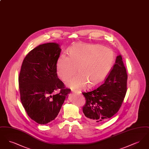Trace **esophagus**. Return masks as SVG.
<instances>
[{
    "label": "esophagus",
    "instance_id": "1",
    "mask_svg": "<svg viewBox=\"0 0 149 149\" xmlns=\"http://www.w3.org/2000/svg\"><path fill=\"white\" fill-rule=\"evenodd\" d=\"M72 93H74V94H79L78 92H74V91L72 92Z\"/></svg>",
    "mask_w": 149,
    "mask_h": 149
}]
</instances>
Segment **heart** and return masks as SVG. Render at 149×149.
<instances>
[{
	"instance_id": "b5f03b06",
	"label": "heart",
	"mask_w": 149,
	"mask_h": 149,
	"mask_svg": "<svg viewBox=\"0 0 149 149\" xmlns=\"http://www.w3.org/2000/svg\"><path fill=\"white\" fill-rule=\"evenodd\" d=\"M69 56L62 54L56 62V72L62 80H66L75 72L77 75L66 84L75 91L88 84L93 88L101 84L111 71L113 53L108 48L99 45L76 43L68 50Z\"/></svg>"
}]
</instances>
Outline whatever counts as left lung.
Instances as JSON below:
<instances>
[{
  "label": "left lung",
  "instance_id": "1",
  "mask_svg": "<svg viewBox=\"0 0 149 149\" xmlns=\"http://www.w3.org/2000/svg\"><path fill=\"white\" fill-rule=\"evenodd\" d=\"M127 81L126 70L118 55L104 84L91 92L83 93L86 99L83 111L86 120L100 124L116 113L127 92Z\"/></svg>",
  "mask_w": 149,
  "mask_h": 149
}]
</instances>
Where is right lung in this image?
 Segmentation results:
<instances>
[{
  "label": "right lung",
  "mask_w": 149,
  "mask_h": 149,
  "mask_svg": "<svg viewBox=\"0 0 149 149\" xmlns=\"http://www.w3.org/2000/svg\"><path fill=\"white\" fill-rule=\"evenodd\" d=\"M61 51L58 43L40 45L29 52L22 64L18 78L22 103L29 117L40 125L55 120L70 92L57 75ZM58 88L60 93L54 95Z\"/></svg>",
  "instance_id": "1"
}]
</instances>
